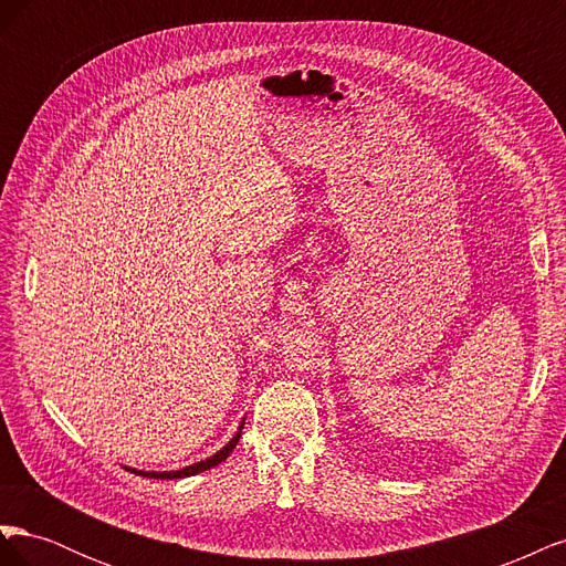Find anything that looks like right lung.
<instances>
[{
    "mask_svg": "<svg viewBox=\"0 0 566 566\" xmlns=\"http://www.w3.org/2000/svg\"><path fill=\"white\" fill-rule=\"evenodd\" d=\"M241 430H243V422H241V427H238V432L233 434V439L227 443L224 449L217 451L212 458H205V460H200V462H193V465H188V468H184V470H175V472H144V470H132V468H127V470L134 472V474H144V476H148V479H181V476H193V474H198V472H205V470H210V468L219 465V462H224V460L229 458V453L235 449L238 439H241Z\"/></svg>",
    "mask_w": 566,
    "mask_h": 566,
    "instance_id": "1",
    "label": "right lung"
}]
</instances>
